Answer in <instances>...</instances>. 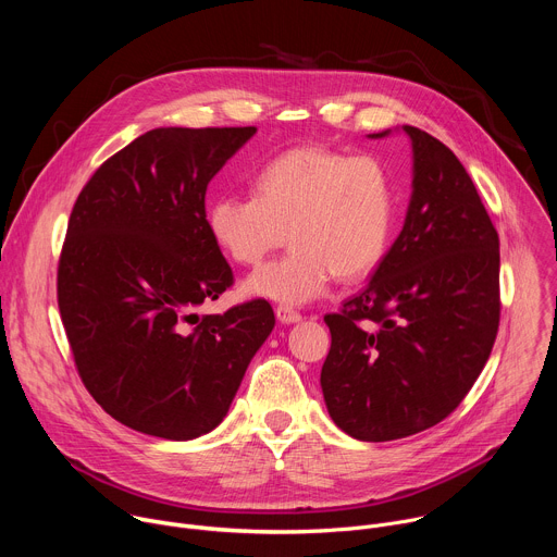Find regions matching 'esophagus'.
Returning <instances> with one entry per match:
<instances>
[{"label":"esophagus","mask_w":557,"mask_h":557,"mask_svg":"<svg viewBox=\"0 0 557 557\" xmlns=\"http://www.w3.org/2000/svg\"><path fill=\"white\" fill-rule=\"evenodd\" d=\"M275 314H277V320H280L282 324H297V322L301 320V314H299L295 308L286 306V304H280V306L275 308Z\"/></svg>","instance_id":"1"}]
</instances>
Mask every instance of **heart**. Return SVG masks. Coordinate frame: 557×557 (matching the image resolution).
<instances>
[{"label":"heart","instance_id":"heart-1","mask_svg":"<svg viewBox=\"0 0 557 557\" xmlns=\"http://www.w3.org/2000/svg\"><path fill=\"white\" fill-rule=\"evenodd\" d=\"M253 194L218 196L207 211L213 243L243 267H258L288 231L293 249L245 282L249 295L306 304L337 275L348 282L368 275L387 251L396 187L376 156L295 147L258 172Z\"/></svg>","mask_w":557,"mask_h":557}]
</instances>
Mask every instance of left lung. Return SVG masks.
<instances>
[{
  "instance_id": "1",
  "label": "left lung",
  "mask_w": 557,
  "mask_h": 557,
  "mask_svg": "<svg viewBox=\"0 0 557 557\" xmlns=\"http://www.w3.org/2000/svg\"><path fill=\"white\" fill-rule=\"evenodd\" d=\"M404 132L414 161L404 228L368 286L324 317L329 414L370 443L449 417L483 372L500 322V243L479 191L438 138Z\"/></svg>"
}]
</instances>
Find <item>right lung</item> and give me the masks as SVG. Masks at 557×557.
<instances>
[{"label": "right lung", "instance_id": "1", "mask_svg": "<svg viewBox=\"0 0 557 557\" xmlns=\"http://www.w3.org/2000/svg\"><path fill=\"white\" fill-rule=\"evenodd\" d=\"M256 127H158L78 194L57 271L74 366L119 423L168 441L211 432L275 326L267 299L196 314L233 271L207 226L209 181Z\"/></svg>", "mask_w": 557, "mask_h": 557}]
</instances>
